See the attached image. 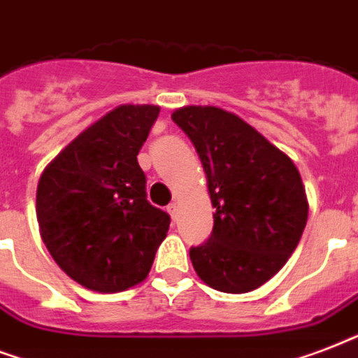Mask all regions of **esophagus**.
I'll use <instances>...</instances> for the list:
<instances>
[{"instance_id":"obj_1","label":"esophagus","mask_w":358,"mask_h":358,"mask_svg":"<svg viewBox=\"0 0 358 358\" xmlns=\"http://www.w3.org/2000/svg\"><path fill=\"white\" fill-rule=\"evenodd\" d=\"M168 213H170L173 220H177V217H179V205L170 203V207H168Z\"/></svg>"}]
</instances>
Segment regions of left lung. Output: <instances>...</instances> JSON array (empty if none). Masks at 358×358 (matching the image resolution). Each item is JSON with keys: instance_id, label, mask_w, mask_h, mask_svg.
I'll use <instances>...</instances> for the list:
<instances>
[{"instance_id": "8db88e82", "label": "left lung", "mask_w": 358, "mask_h": 358, "mask_svg": "<svg viewBox=\"0 0 358 358\" xmlns=\"http://www.w3.org/2000/svg\"><path fill=\"white\" fill-rule=\"evenodd\" d=\"M171 119L198 151L215 209L209 241L190 248L194 271L218 292H254L284 267L308 220L297 166L222 108L185 106Z\"/></svg>"}]
</instances>
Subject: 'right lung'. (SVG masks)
Here are the masks:
<instances>
[{"mask_svg": "<svg viewBox=\"0 0 358 358\" xmlns=\"http://www.w3.org/2000/svg\"><path fill=\"white\" fill-rule=\"evenodd\" d=\"M123 104L80 132L41 173L37 222L54 262L91 292L117 293L148 278L170 215L145 198L138 164L159 117Z\"/></svg>", "mask_w": 358, "mask_h": 358, "instance_id": "1", "label": "right lung"}]
</instances>
